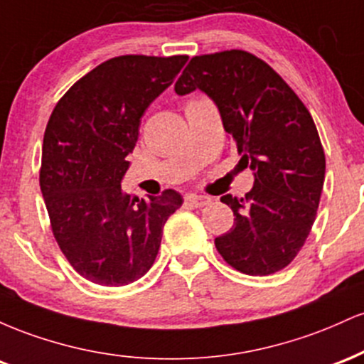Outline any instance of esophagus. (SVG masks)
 I'll return each mask as SVG.
<instances>
[{"label":"esophagus","instance_id":"1","mask_svg":"<svg viewBox=\"0 0 364 364\" xmlns=\"http://www.w3.org/2000/svg\"><path fill=\"white\" fill-rule=\"evenodd\" d=\"M185 200L188 203H191V205H195V207H203V205H207L208 202H210V198H208V196L196 195V193H188L185 196Z\"/></svg>","mask_w":364,"mask_h":364}]
</instances>
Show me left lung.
Masks as SVG:
<instances>
[{
    "instance_id": "left-lung-1",
    "label": "left lung",
    "mask_w": 364,
    "mask_h": 364,
    "mask_svg": "<svg viewBox=\"0 0 364 364\" xmlns=\"http://www.w3.org/2000/svg\"><path fill=\"white\" fill-rule=\"evenodd\" d=\"M196 89L214 101L255 178L241 198L220 196L235 224L215 237L217 252L243 274L279 272L310 235L323 188L325 154L310 111L265 61L240 49L191 58L174 90Z\"/></svg>"
}]
</instances>
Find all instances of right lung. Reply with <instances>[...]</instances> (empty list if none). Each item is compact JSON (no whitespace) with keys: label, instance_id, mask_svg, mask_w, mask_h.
I'll return each mask as SVG.
<instances>
[{"label":"right lung","instance_id":"right-lung-1","mask_svg":"<svg viewBox=\"0 0 364 364\" xmlns=\"http://www.w3.org/2000/svg\"><path fill=\"white\" fill-rule=\"evenodd\" d=\"M186 61L140 54L104 61L63 95L48 121L41 191L63 255L87 281H139L156 260L166 220L181 207L178 191L140 200L121 191V181L141 116Z\"/></svg>","mask_w":364,"mask_h":364}]
</instances>
